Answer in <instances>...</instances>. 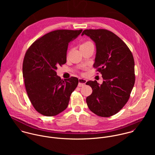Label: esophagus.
Wrapping results in <instances>:
<instances>
[{
	"instance_id": "obj_1",
	"label": "esophagus",
	"mask_w": 155,
	"mask_h": 155,
	"mask_svg": "<svg viewBox=\"0 0 155 155\" xmlns=\"http://www.w3.org/2000/svg\"><path fill=\"white\" fill-rule=\"evenodd\" d=\"M87 82V80L85 79H83V78H79V84H78V87H82L83 86H84L85 85Z\"/></svg>"
}]
</instances>
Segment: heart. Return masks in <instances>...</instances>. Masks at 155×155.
Segmentation results:
<instances>
[{"instance_id":"heart-1","label":"heart","mask_w":155,"mask_h":155,"mask_svg":"<svg viewBox=\"0 0 155 155\" xmlns=\"http://www.w3.org/2000/svg\"><path fill=\"white\" fill-rule=\"evenodd\" d=\"M89 43H91V42H86L84 43L82 45L87 44H89Z\"/></svg>"}]
</instances>
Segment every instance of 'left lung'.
I'll return each instance as SVG.
<instances>
[{"mask_svg": "<svg viewBox=\"0 0 155 155\" xmlns=\"http://www.w3.org/2000/svg\"><path fill=\"white\" fill-rule=\"evenodd\" d=\"M95 43L94 67H98L104 79L86 83L92 89L86 101L90 110L101 117H109L120 110L128 101L135 83L133 54L121 39L104 29L85 30Z\"/></svg>", "mask_w": 155, "mask_h": 155, "instance_id": "8db88e82", "label": "left lung"}]
</instances>
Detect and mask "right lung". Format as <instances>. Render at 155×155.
<instances>
[{
    "label": "right lung",
    "mask_w": 155,
    "mask_h": 155,
    "mask_svg": "<svg viewBox=\"0 0 155 155\" xmlns=\"http://www.w3.org/2000/svg\"><path fill=\"white\" fill-rule=\"evenodd\" d=\"M82 31L49 32L36 40L25 54L22 74L26 91L35 109L44 116H55L64 110L71 94L78 85L76 77L61 80L56 70L66 63L68 44Z\"/></svg>",
    "instance_id": "obj_1"
}]
</instances>
